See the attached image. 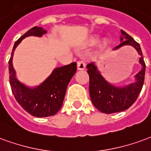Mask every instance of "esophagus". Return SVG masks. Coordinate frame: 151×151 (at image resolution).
Here are the masks:
<instances>
[{"mask_svg": "<svg viewBox=\"0 0 151 151\" xmlns=\"http://www.w3.org/2000/svg\"><path fill=\"white\" fill-rule=\"evenodd\" d=\"M77 69L79 71H81V70H84L85 69V63L81 61V60H79L77 62Z\"/></svg>", "mask_w": 151, "mask_h": 151, "instance_id": "34e87169", "label": "esophagus"}]
</instances>
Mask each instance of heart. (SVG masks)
Instances as JSON below:
<instances>
[{
  "instance_id": "obj_1",
  "label": "heart",
  "mask_w": 151,
  "mask_h": 151,
  "mask_svg": "<svg viewBox=\"0 0 151 151\" xmlns=\"http://www.w3.org/2000/svg\"><path fill=\"white\" fill-rule=\"evenodd\" d=\"M99 40V36L97 35H93L92 36H90L86 41V45L87 46H92L96 44ZM109 43V42L108 39H104L102 40L99 44V50H104L106 47H108V45Z\"/></svg>"
}]
</instances>
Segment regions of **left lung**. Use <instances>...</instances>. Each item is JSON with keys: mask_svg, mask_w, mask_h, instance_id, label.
Returning <instances> with one entry per match:
<instances>
[{"mask_svg": "<svg viewBox=\"0 0 151 151\" xmlns=\"http://www.w3.org/2000/svg\"><path fill=\"white\" fill-rule=\"evenodd\" d=\"M122 43L114 48L118 49L125 45L134 47L141 57L139 63L142 64L141 71L135 76V82L125 87H115L108 83L102 76L93 63L87 65L89 76V93L92 104L99 111L104 113H117L127 109L134 104L140 94L144 79L146 63L140 45L124 30H121Z\"/></svg>", "mask_w": 151, "mask_h": 151, "instance_id": "left-lung-1", "label": "left lung"}]
</instances>
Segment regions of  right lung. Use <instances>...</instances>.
<instances>
[{"label":"right lung","mask_w":151,"mask_h":151,"mask_svg":"<svg viewBox=\"0 0 151 151\" xmlns=\"http://www.w3.org/2000/svg\"><path fill=\"white\" fill-rule=\"evenodd\" d=\"M44 34H47V30L38 26L28 30L14 43L9 61V83L14 97L27 113L36 117L53 116L58 113L62 107L68 83L76 71V63L57 68L43 83L35 88L26 86L17 80L12 62L16 47L23 38L42 37Z\"/></svg>","instance_id":"right-lung-1"}]
</instances>
